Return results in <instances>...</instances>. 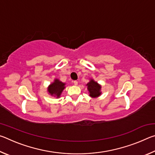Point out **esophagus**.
I'll return each instance as SVG.
<instances>
[{
    "instance_id": "34e87169",
    "label": "esophagus",
    "mask_w": 155,
    "mask_h": 155,
    "mask_svg": "<svg viewBox=\"0 0 155 155\" xmlns=\"http://www.w3.org/2000/svg\"><path fill=\"white\" fill-rule=\"evenodd\" d=\"M74 85H78V81H74Z\"/></svg>"
}]
</instances>
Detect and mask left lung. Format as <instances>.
I'll use <instances>...</instances> for the list:
<instances>
[{"label":"left lung","instance_id":"obj_1","mask_svg":"<svg viewBox=\"0 0 155 155\" xmlns=\"http://www.w3.org/2000/svg\"><path fill=\"white\" fill-rule=\"evenodd\" d=\"M88 86V90L90 91V96L91 97H98V96L101 95V85H99L98 83L95 81H94V80H91L90 82L87 85Z\"/></svg>","mask_w":155,"mask_h":155}]
</instances>
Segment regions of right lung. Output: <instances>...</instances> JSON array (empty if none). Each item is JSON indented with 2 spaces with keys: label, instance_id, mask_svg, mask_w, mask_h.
<instances>
[{
  "label": "right lung",
  "instance_id": "right-lung-1",
  "mask_svg": "<svg viewBox=\"0 0 155 155\" xmlns=\"http://www.w3.org/2000/svg\"><path fill=\"white\" fill-rule=\"evenodd\" d=\"M64 85L65 83L56 79L53 83H52L51 85L49 86L48 91L51 95H54L57 97H59L60 95H61L62 91L64 90V89L65 88Z\"/></svg>",
  "mask_w": 155,
  "mask_h": 155
}]
</instances>
